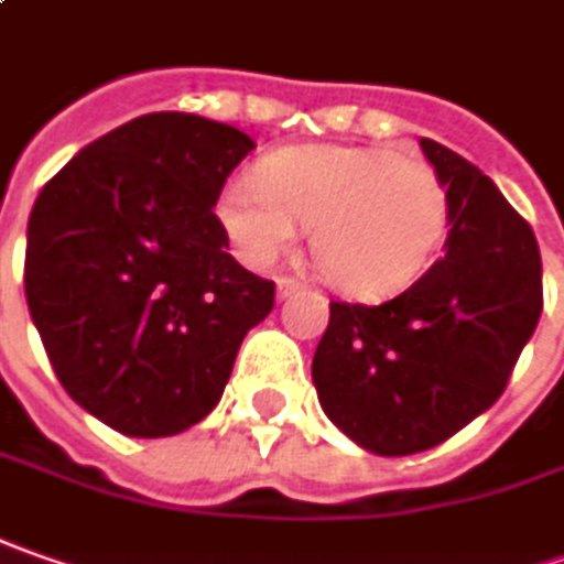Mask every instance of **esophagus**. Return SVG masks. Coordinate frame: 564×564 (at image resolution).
<instances>
[{
    "instance_id": "1",
    "label": "esophagus",
    "mask_w": 564,
    "mask_h": 564,
    "mask_svg": "<svg viewBox=\"0 0 564 564\" xmlns=\"http://www.w3.org/2000/svg\"><path fill=\"white\" fill-rule=\"evenodd\" d=\"M302 290V283L300 281H293V278H281L278 281V300H290V296H296Z\"/></svg>"
}]
</instances>
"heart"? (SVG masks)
Here are the masks:
<instances>
[{
  "mask_svg": "<svg viewBox=\"0 0 564 564\" xmlns=\"http://www.w3.org/2000/svg\"><path fill=\"white\" fill-rule=\"evenodd\" d=\"M215 218L237 259L271 268L312 227L324 281L378 300L417 281L449 230V189L424 162L390 149L290 147L264 155L256 181L224 186Z\"/></svg>",
  "mask_w": 564,
  "mask_h": 564,
  "instance_id": "b5f03b06",
  "label": "heart"
}]
</instances>
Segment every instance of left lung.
<instances>
[{
  "label": "left lung",
  "instance_id": "left-lung-1",
  "mask_svg": "<svg viewBox=\"0 0 564 564\" xmlns=\"http://www.w3.org/2000/svg\"><path fill=\"white\" fill-rule=\"evenodd\" d=\"M449 189L443 256L380 305L330 302L312 380L324 415L375 456H412L502 397L543 312L531 224L453 149L421 140Z\"/></svg>",
  "mask_w": 564,
  "mask_h": 564
}]
</instances>
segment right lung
<instances>
[{"instance_id":"obj_1","label":"right lung","mask_w":564,"mask_h":564,"mask_svg":"<svg viewBox=\"0 0 564 564\" xmlns=\"http://www.w3.org/2000/svg\"><path fill=\"white\" fill-rule=\"evenodd\" d=\"M252 137L186 111L140 115L84 147L28 221L30 318L68 397L127 437H174L221 399L274 283L215 218Z\"/></svg>"}]
</instances>
